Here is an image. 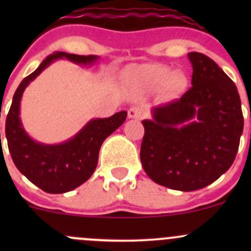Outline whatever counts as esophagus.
<instances>
[{
	"instance_id": "obj_1",
	"label": "esophagus",
	"mask_w": 251,
	"mask_h": 251,
	"mask_svg": "<svg viewBox=\"0 0 251 251\" xmlns=\"http://www.w3.org/2000/svg\"><path fill=\"white\" fill-rule=\"evenodd\" d=\"M127 115H128V119H140L142 118V110L137 107H132L128 109Z\"/></svg>"
}]
</instances>
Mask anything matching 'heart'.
Wrapping results in <instances>:
<instances>
[{"mask_svg":"<svg viewBox=\"0 0 251 251\" xmlns=\"http://www.w3.org/2000/svg\"><path fill=\"white\" fill-rule=\"evenodd\" d=\"M173 73L169 72V70L161 69V68H143L140 69L135 74V80L138 83L144 86H148V87H158V86H164L168 82L171 81V85L174 87H181V85H183V78L179 75H176L173 78Z\"/></svg>","mask_w":251,"mask_h":251,"instance_id":"obj_1","label":"heart"}]
</instances>
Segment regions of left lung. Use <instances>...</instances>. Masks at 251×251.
I'll return each instance as SVG.
<instances>
[{
  "label": "left lung",
  "instance_id": "1",
  "mask_svg": "<svg viewBox=\"0 0 251 251\" xmlns=\"http://www.w3.org/2000/svg\"><path fill=\"white\" fill-rule=\"evenodd\" d=\"M192 87L151 108L142 121L141 163L155 183L182 192L204 188L233 164L244 119L234 82L212 59L188 53Z\"/></svg>",
  "mask_w": 251,
  "mask_h": 251
}]
</instances>
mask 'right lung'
Masks as SVG:
<instances>
[{"label": "right lung", "mask_w": 251, "mask_h": 251, "mask_svg": "<svg viewBox=\"0 0 251 251\" xmlns=\"http://www.w3.org/2000/svg\"><path fill=\"white\" fill-rule=\"evenodd\" d=\"M58 59H68L81 67H92L100 57L65 52L50 54L18 86L6 119V138L14 165L35 186L52 194L73 191L92 176L97 168L100 146L125 123L127 116L126 110H123L110 118L91 119L77 133L62 143L47 144L34 140L25 131L20 119L23 93L31 81Z\"/></svg>", "instance_id": "add662e5"}]
</instances>
